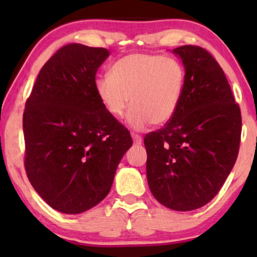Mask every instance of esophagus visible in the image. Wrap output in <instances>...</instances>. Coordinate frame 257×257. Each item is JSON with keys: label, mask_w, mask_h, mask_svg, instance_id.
<instances>
[{"label": "esophagus", "mask_w": 257, "mask_h": 257, "mask_svg": "<svg viewBox=\"0 0 257 257\" xmlns=\"http://www.w3.org/2000/svg\"><path fill=\"white\" fill-rule=\"evenodd\" d=\"M132 138H133V141H134L135 145H141V143H143V139H141L140 135L134 134V133H133Z\"/></svg>", "instance_id": "esophagus-1"}]
</instances>
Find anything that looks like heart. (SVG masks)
<instances>
[{
  "instance_id": "obj_1",
  "label": "heart",
  "mask_w": 257,
  "mask_h": 257,
  "mask_svg": "<svg viewBox=\"0 0 257 257\" xmlns=\"http://www.w3.org/2000/svg\"><path fill=\"white\" fill-rule=\"evenodd\" d=\"M186 81L185 66L178 59L134 53L118 59L111 75L94 82L96 95L108 114L120 118L129 104L128 124L141 131L150 124L164 125L178 111Z\"/></svg>"
}]
</instances>
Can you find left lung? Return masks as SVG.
<instances>
[{
    "label": "left lung",
    "mask_w": 257,
    "mask_h": 257,
    "mask_svg": "<svg viewBox=\"0 0 257 257\" xmlns=\"http://www.w3.org/2000/svg\"><path fill=\"white\" fill-rule=\"evenodd\" d=\"M186 71L178 111L162 129L146 134V174L155 198L190 211L216 196L239 152L241 116L223 70L202 47L173 51Z\"/></svg>",
    "instance_id": "8db88e82"
}]
</instances>
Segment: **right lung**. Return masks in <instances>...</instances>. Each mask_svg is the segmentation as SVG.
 Returning <instances> with one entry per match:
<instances>
[{
    "instance_id": "add662e5",
    "label": "right lung",
    "mask_w": 257,
    "mask_h": 257,
    "mask_svg": "<svg viewBox=\"0 0 257 257\" xmlns=\"http://www.w3.org/2000/svg\"><path fill=\"white\" fill-rule=\"evenodd\" d=\"M110 53L71 43L43 65L26 100L25 170L53 209L79 214L110 192L131 133L108 114L94 89Z\"/></svg>"
}]
</instances>
